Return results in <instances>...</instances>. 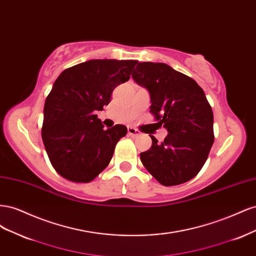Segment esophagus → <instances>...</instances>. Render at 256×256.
I'll return each instance as SVG.
<instances>
[{
    "mask_svg": "<svg viewBox=\"0 0 256 256\" xmlns=\"http://www.w3.org/2000/svg\"><path fill=\"white\" fill-rule=\"evenodd\" d=\"M128 134L131 136H138L141 134V132L134 127H128Z\"/></svg>",
    "mask_w": 256,
    "mask_h": 256,
    "instance_id": "esophagus-1",
    "label": "esophagus"
}]
</instances>
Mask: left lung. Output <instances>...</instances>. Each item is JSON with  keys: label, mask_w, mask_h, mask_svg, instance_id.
Returning a JSON list of instances; mask_svg holds the SVG:
<instances>
[{"label": "left lung", "mask_w": 256, "mask_h": 256, "mask_svg": "<svg viewBox=\"0 0 256 256\" xmlns=\"http://www.w3.org/2000/svg\"><path fill=\"white\" fill-rule=\"evenodd\" d=\"M132 78L150 92V112L168 132L161 143L150 136L152 147L140 154L143 166L164 186L192 180L214 141V114L204 90L164 63H138Z\"/></svg>", "instance_id": "obj_1"}]
</instances>
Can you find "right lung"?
Instances as JSON below:
<instances>
[{"mask_svg":"<svg viewBox=\"0 0 256 256\" xmlns=\"http://www.w3.org/2000/svg\"><path fill=\"white\" fill-rule=\"evenodd\" d=\"M138 60H90L67 68L46 99L42 136L52 166L66 180L90 182L109 166L127 127L104 129L96 111L129 80Z\"/></svg>","mask_w":256,"mask_h":256,"instance_id":"1","label":"right lung"}]
</instances>
